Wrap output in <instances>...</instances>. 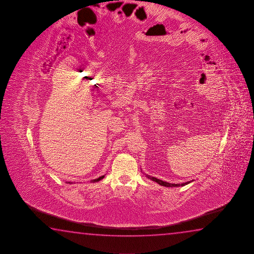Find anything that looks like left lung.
Returning a JSON list of instances; mask_svg holds the SVG:
<instances>
[{
  "instance_id": "1",
  "label": "left lung",
  "mask_w": 254,
  "mask_h": 254,
  "mask_svg": "<svg viewBox=\"0 0 254 254\" xmlns=\"http://www.w3.org/2000/svg\"><path fill=\"white\" fill-rule=\"evenodd\" d=\"M147 178H149L150 180L154 181L155 183H157V184H160V185H162V186H164V187H180V186H184V185H187V184H190V183H191L192 181H189V182H186V183H184V184H169V183H167V182H164V181L160 180V179H157V178H155L154 177H150V176H147Z\"/></svg>"
}]
</instances>
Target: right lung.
<instances>
[{
	"label": "right lung",
	"mask_w": 254,
	"mask_h": 254,
	"mask_svg": "<svg viewBox=\"0 0 254 254\" xmlns=\"http://www.w3.org/2000/svg\"><path fill=\"white\" fill-rule=\"evenodd\" d=\"M104 177H105V176H101V177H99V178H97V179H94V180H92V183H96V182H99V181L102 180ZM69 184H70V183H69Z\"/></svg>",
	"instance_id": "add662e5"
}]
</instances>
